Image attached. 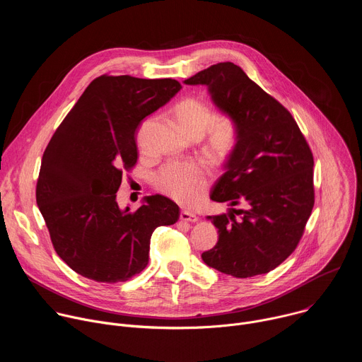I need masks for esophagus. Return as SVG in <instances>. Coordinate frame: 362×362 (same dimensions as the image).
<instances>
[{"mask_svg": "<svg viewBox=\"0 0 362 362\" xmlns=\"http://www.w3.org/2000/svg\"><path fill=\"white\" fill-rule=\"evenodd\" d=\"M197 216L194 215V214H192V212H180V221H183V222H190V223H194V222H197Z\"/></svg>", "mask_w": 362, "mask_h": 362, "instance_id": "34e87169", "label": "esophagus"}]
</instances>
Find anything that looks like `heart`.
Masks as SVG:
<instances>
[{"label":"heart","mask_w":362,"mask_h":362,"mask_svg":"<svg viewBox=\"0 0 362 362\" xmlns=\"http://www.w3.org/2000/svg\"><path fill=\"white\" fill-rule=\"evenodd\" d=\"M173 116L180 129L192 139L206 136V151L216 162H226L239 143V127L228 113L214 115L209 103L193 95L182 98L173 107ZM212 180L203 163H170L156 176V187L182 206L197 204Z\"/></svg>","instance_id":"b5f03b06"}]
</instances>
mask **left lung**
<instances>
[{
  "label": "left lung",
  "instance_id": "1",
  "mask_svg": "<svg viewBox=\"0 0 362 362\" xmlns=\"http://www.w3.org/2000/svg\"><path fill=\"white\" fill-rule=\"evenodd\" d=\"M185 83L208 86L218 107L239 127L238 147L211 199L246 208L208 216L219 240L202 259L235 278L268 274L296 249L313 214L311 147L288 109L236 64H214Z\"/></svg>",
  "mask_w": 362,
  "mask_h": 362
}]
</instances>
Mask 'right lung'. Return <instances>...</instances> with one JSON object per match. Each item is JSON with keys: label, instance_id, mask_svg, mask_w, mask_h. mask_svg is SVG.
<instances>
[{"label": "right lung", "instance_id": "1", "mask_svg": "<svg viewBox=\"0 0 362 362\" xmlns=\"http://www.w3.org/2000/svg\"><path fill=\"white\" fill-rule=\"evenodd\" d=\"M182 88L173 78L103 74L94 78L49 139L35 199L51 243L78 275L124 282L148 264L158 226L177 222L179 206L148 196L134 212L120 211L116 192L137 163L136 130Z\"/></svg>", "mask_w": 362, "mask_h": 362}]
</instances>
